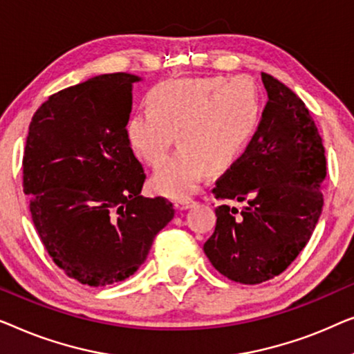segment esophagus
<instances>
[{"label":"esophagus","mask_w":354,"mask_h":354,"mask_svg":"<svg viewBox=\"0 0 354 354\" xmlns=\"http://www.w3.org/2000/svg\"><path fill=\"white\" fill-rule=\"evenodd\" d=\"M192 198H179V201L175 202V207L178 208V210H187V208H191L194 205Z\"/></svg>","instance_id":"34e87169"}]
</instances>
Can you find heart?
Instances as JSON below:
<instances>
[{"label":"heart","mask_w":354,"mask_h":354,"mask_svg":"<svg viewBox=\"0 0 354 354\" xmlns=\"http://www.w3.org/2000/svg\"><path fill=\"white\" fill-rule=\"evenodd\" d=\"M149 112L133 113L127 138L134 156L157 167L176 133L179 149L153 173V191L189 197L203 175H223L243 157L260 128L263 99L248 77L175 78L149 89Z\"/></svg>","instance_id":"obj_1"}]
</instances>
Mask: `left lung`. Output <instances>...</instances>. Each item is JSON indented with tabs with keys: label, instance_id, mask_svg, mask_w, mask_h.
I'll use <instances>...</instances> for the list:
<instances>
[{
	"label": "left lung",
	"instance_id": "1",
	"mask_svg": "<svg viewBox=\"0 0 354 354\" xmlns=\"http://www.w3.org/2000/svg\"><path fill=\"white\" fill-rule=\"evenodd\" d=\"M268 102L243 157L218 179L216 198L242 210L215 208V231L203 252L216 271L241 283L276 277L300 255L322 213L326 179L322 138L305 102L261 73Z\"/></svg>",
	"mask_w": 354,
	"mask_h": 354
}]
</instances>
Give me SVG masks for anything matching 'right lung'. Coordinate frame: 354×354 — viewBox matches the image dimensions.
Segmentation results:
<instances>
[{
  "label": "right lung",
  "instance_id": "1",
  "mask_svg": "<svg viewBox=\"0 0 354 354\" xmlns=\"http://www.w3.org/2000/svg\"><path fill=\"white\" fill-rule=\"evenodd\" d=\"M131 73H104L49 96L30 122L24 192L44 248L91 287L125 281L175 216L165 197L141 196L142 165L127 138Z\"/></svg>",
  "mask_w": 354,
  "mask_h": 354
}]
</instances>
